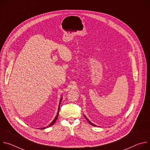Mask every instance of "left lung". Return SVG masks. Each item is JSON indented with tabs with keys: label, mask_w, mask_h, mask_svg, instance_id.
Listing matches in <instances>:
<instances>
[{
	"label": "left lung",
	"mask_w": 150,
	"mask_h": 150,
	"mask_svg": "<svg viewBox=\"0 0 150 150\" xmlns=\"http://www.w3.org/2000/svg\"><path fill=\"white\" fill-rule=\"evenodd\" d=\"M83 116H84V117H85V119H87V121H88V122H89V123H90V124H91V125H92V126H96V125H94V124H93V123H91V122H90V120H88V119H87V117H86V116H85V115H83Z\"/></svg>",
	"instance_id": "obj_1"
}]
</instances>
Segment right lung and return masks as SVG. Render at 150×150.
Instances as JSON below:
<instances>
[{"mask_svg":"<svg viewBox=\"0 0 150 150\" xmlns=\"http://www.w3.org/2000/svg\"><path fill=\"white\" fill-rule=\"evenodd\" d=\"M62 98H60V102H59V108H58V112H57V115H56V116L55 117V118L54 119V120L52 122V123L50 124V125H49L48 126H47L46 127H42V128H40L41 129H46V127H50V126H52L55 122H56V120H57V119L58 118V116H59V108H60V103H61V101H62Z\"/></svg>","mask_w":150,"mask_h":150,"instance_id":"obj_1","label":"right lung"}]
</instances>
